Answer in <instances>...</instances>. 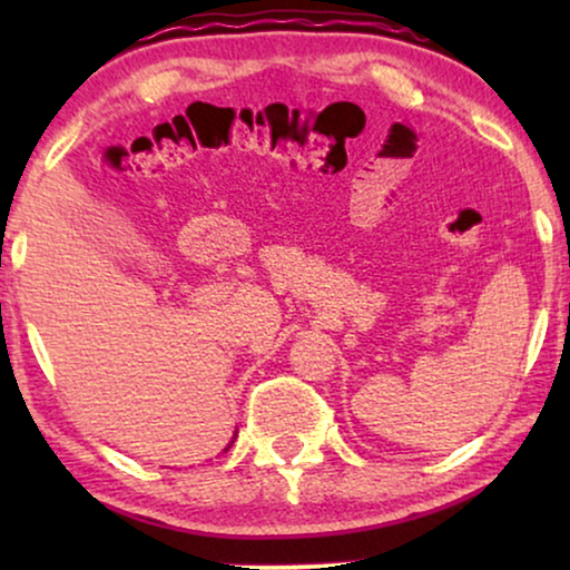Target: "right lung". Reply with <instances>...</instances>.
<instances>
[{"label": "right lung", "instance_id": "obj_1", "mask_svg": "<svg viewBox=\"0 0 570 570\" xmlns=\"http://www.w3.org/2000/svg\"><path fill=\"white\" fill-rule=\"evenodd\" d=\"M236 435H238V433H236Z\"/></svg>", "mask_w": 570, "mask_h": 570}]
</instances>
